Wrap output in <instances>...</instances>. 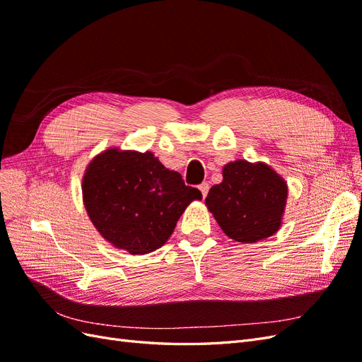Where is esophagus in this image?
<instances>
[{
  "label": "esophagus",
  "instance_id": "34e87169",
  "mask_svg": "<svg viewBox=\"0 0 362 362\" xmlns=\"http://www.w3.org/2000/svg\"><path fill=\"white\" fill-rule=\"evenodd\" d=\"M199 190H201L202 196L205 198V196L208 194V190H210V184H208V182H202V184L199 185Z\"/></svg>",
  "mask_w": 362,
  "mask_h": 362
}]
</instances>
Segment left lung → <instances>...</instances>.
I'll list each match as a JSON object with an SVG mask.
<instances>
[{
    "label": "left lung",
    "instance_id": "1",
    "mask_svg": "<svg viewBox=\"0 0 362 362\" xmlns=\"http://www.w3.org/2000/svg\"><path fill=\"white\" fill-rule=\"evenodd\" d=\"M287 194L286 181L267 164L237 160L223 168V181L210 189L205 205L229 238L255 243L279 229Z\"/></svg>",
    "mask_w": 362,
    "mask_h": 362
}]
</instances>
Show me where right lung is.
Segmentation results:
<instances>
[{
  "label": "right lung",
  "mask_w": 362,
  "mask_h": 362,
  "mask_svg": "<svg viewBox=\"0 0 362 362\" xmlns=\"http://www.w3.org/2000/svg\"><path fill=\"white\" fill-rule=\"evenodd\" d=\"M202 193L164 168L152 152L107 149L83 178L86 211L100 234L117 249L144 255L161 247L178 218Z\"/></svg>",
  "instance_id": "right-lung-1"
}]
</instances>
